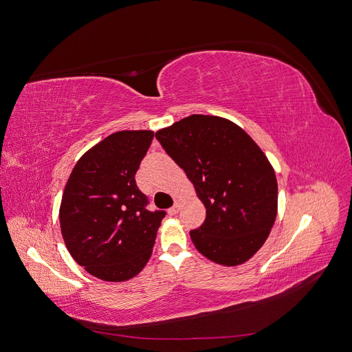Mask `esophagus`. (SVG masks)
I'll return each instance as SVG.
<instances>
[{
  "instance_id": "obj_1",
  "label": "esophagus",
  "mask_w": 352,
  "mask_h": 352,
  "mask_svg": "<svg viewBox=\"0 0 352 352\" xmlns=\"http://www.w3.org/2000/svg\"><path fill=\"white\" fill-rule=\"evenodd\" d=\"M179 210H180V202L176 201V204L172 208H168V214L170 216H176L177 212H179Z\"/></svg>"
}]
</instances>
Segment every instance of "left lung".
Returning a JSON list of instances; mask_svg holds the SVG:
<instances>
[{
    "label": "left lung",
    "instance_id": "1",
    "mask_svg": "<svg viewBox=\"0 0 352 352\" xmlns=\"http://www.w3.org/2000/svg\"><path fill=\"white\" fill-rule=\"evenodd\" d=\"M155 138L207 208L202 226L189 232L195 248L228 267L248 261L278 214V180L261 148L236 123L206 114L185 117Z\"/></svg>",
    "mask_w": 352,
    "mask_h": 352
}]
</instances>
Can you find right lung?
Here are the masks:
<instances>
[{
  "label": "right lung",
  "instance_id": "1",
  "mask_svg": "<svg viewBox=\"0 0 352 352\" xmlns=\"http://www.w3.org/2000/svg\"><path fill=\"white\" fill-rule=\"evenodd\" d=\"M153 131H120L85 153L72 170L60 204L66 247L89 274L124 282L151 257L164 211H148L135 175Z\"/></svg>",
  "mask_w": 352,
  "mask_h": 352
}]
</instances>
